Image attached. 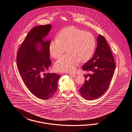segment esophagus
Returning <instances> with one entry per match:
<instances>
[{
	"mask_svg": "<svg viewBox=\"0 0 132 132\" xmlns=\"http://www.w3.org/2000/svg\"><path fill=\"white\" fill-rule=\"evenodd\" d=\"M70 76H71V77H75V76H76V75H72V74H70Z\"/></svg>",
	"mask_w": 132,
	"mask_h": 132,
	"instance_id": "34e87169",
	"label": "esophagus"
}]
</instances>
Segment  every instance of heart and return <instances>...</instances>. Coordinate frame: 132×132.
Segmentation results:
<instances>
[{
	"label": "heart",
	"instance_id": "obj_1",
	"mask_svg": "<svg viewBox=\"0 0 132 132\" xmlns=\"http://www.w3.org/2000/svg\"><path fill=\"white\" fill-rule=\"evenodd\" d=\"M58 39L52 40L49 45L50 55L54 58L61 57L56 62L55 69L59 72H71L79 61L84 63L92 57L96 48V39L90 32L69 27L62 29L57 35Z\"/></svg>",
	"mask_w": 132,
	"mask_h": 132
}]
</instances>
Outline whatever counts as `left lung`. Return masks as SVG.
<instances>
[{"mask_svg": "<svg viewBox=\"0 0 132 132\" xmlns=\"http://www.w3.org/2000/svg\"><path fill=\"white\" fill-rule=\"evenodd\" d=\"M97 39L93 57L82 67L83 70L92 73L88 75V80L85 77V82L79 90L86 100H94L103 95L109 87L115 68L114 60L105 38L99 35Z\"/></svg>", "mask_w": 132, "mask_h": 132, "instance_id": "8db88e82", "label": "left lung"}]
</instances>
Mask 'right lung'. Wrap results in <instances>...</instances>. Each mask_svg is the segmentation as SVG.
Here are the masks:
<instances>
[{
	"mask_svg": "<svg viewBox=\"0 0 132 132\" xmlns=\"http://www.w3.org/2000/svg\"><path fill=\"white\" fill-rule=\"evenodd\" d=\"M51 24L36 26L27 35L17 56V65L24 84L36 97L48 100L57 88L60 77L56 73L46 74L51 64L50 59V40H45Z\"/></svg>",
	"mask_w": 132,
	"mask_h": 132,
	"instance_id": "right-lung-1",
	"label": "right lung"
}]
</instances>
